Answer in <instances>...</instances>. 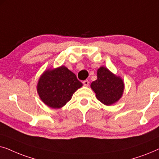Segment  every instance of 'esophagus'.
I'll list each match as a JSON object with an SVG mask.
<instances>
[{"instance_id":"esophagus-1","label":"esophagus","mask_w":159,"mask_h":159,"mask_svg":"<svg viewBox=\"0 0 159 159\" xmlns=\"http://www.w3.org/2000/svg\"><path fill=\"white\" fill-rule=\"evenodd\" d=\"M82 83H83V84L85 87H88L89 85V83H90V82H89L88 80H84V81H83V82H82Z\"/></svg>"}]
</instances>
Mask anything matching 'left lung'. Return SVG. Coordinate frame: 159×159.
Listing matches in <instances>:
<instances>
[{
  "label": "left lung",
  "mask_w": 159,
  "mask_h": 159,
  "mask_svg": "<svg viewBox=\"0 0 159 159\" xmlns=\"http://www.w3.org/2000/svg\"><path fill=\"white\" fill-rule=\"evenodd\" d=\"M97 99L106 106L116 103L122 97L125 83L123 80L105 66L97 71V80L90 84Z\"/></svg>",
  "instance_id": "obj_1"
}]
</instances>
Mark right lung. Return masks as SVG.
Wrapping results in <instances>:
<instances>
[{
	"mask_svg": "<svg viewBox=\"0 0 159 159\" xmlns=\"http://www.w3.org/2000/svg\"><path fill=\"white\" fill-rule=\"evenodd\" d=\"M82 84L65 66L46 69L39 78L37 91L45 105L60 108L66 104Z\"/></svg>",
	"mask_w": 159,
	"mask_h": 159,
	"instance_id": "1",
	"label": "right lung"
}]
</instances>
